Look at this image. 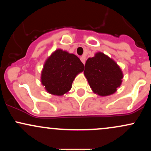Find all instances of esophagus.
<instances>
[{"label":"esophagus","instance_id":"1","mask_svg":"<svg viewBox=\"0 0 151 151\" xmlns=\"http://www.w3.org/2000/svg\"><path fill=\"white\" fill-rule=\"evenodd\" d=\"M85 57L84 56H82V57H81V58H80V60H81V61L82 62V63L84 64V65H85Z\"/></svg>","mask_w":151,"mask_h":151}]
</instances>
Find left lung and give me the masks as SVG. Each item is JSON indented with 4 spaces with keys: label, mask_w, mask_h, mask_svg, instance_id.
Returning <instances> with one entry per match:
<instances>
[{
    "label": "left lung",
    "mask_w": 151,
    "mask_h": 151,
    "mask_svg": "<svg viewBox=\"0 0 151 151\" xmlns=\"http://www.w3.org/2000/svg\"><path fill=\"white\" fill-rule=\"evenodd\" d=\"M84 73L92 91L100 96L116 92L122 82L120 67L102 52L96 53L93 58L86 60Z\"/></svg>",
    "instance_id": "8db88e82"
}]
</instances>
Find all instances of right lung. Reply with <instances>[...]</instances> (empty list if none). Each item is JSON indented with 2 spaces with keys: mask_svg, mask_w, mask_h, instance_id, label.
Listing matches in <instances>:
<instances>
[{
  "mask_svg": "<svg viewBox=\"0 0 151 151\" xmlns=\"http://www.w3.org/2000/svg\"><path fill=\"white\" fill-rule=\"evenodd\" d=\"M84 65L74 54L57 50L46 60L41 74V82L50 93L62 96L72 88L74 78Z\"/></svg>",
  "mask_w": 151,
  "mask_h": 151,
  "instance_id": "add662e5",
  "label": "right lung"
}]
</instances>
